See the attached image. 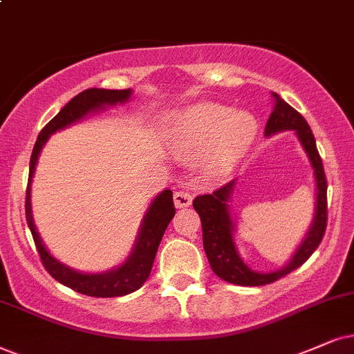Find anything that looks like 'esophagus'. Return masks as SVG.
I'll use <instances>...</instances> for the list:
<instances>
[{
	"instance_id": "obj_1",
	"label": "esophagus",
	"mask_w": 354,
	"mask_h": 354,
	"mask_svg": "<svg viewBox=\"0 0 354 354\" xmlns=\"http://www.w3.org/2000/svg\"><path fill=\"white\" fill-rule=\"evenodd\" d=\"M173 198H174V205H176V207H180V209L189 207L191 203H192V194H191V192H187V191H176V192H174Z\"/></svg>"
}]
</instances>
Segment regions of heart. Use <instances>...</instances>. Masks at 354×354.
<instances>
[{
    "label": "heart",
    "instance_id": "1",
    "mask_svg": "<svg viewBox=\"0 0 354 354\" xmlns=\"http://www.w3.org/2000/svg\"><path fill=\"white\" fill-rule=\"evenodd\" d=\"M254 132L257 124L252 115L236 114L225 106L203 104L176 119L171 145L183 158H194L214 148V167L223 168L247 150Z\"/></svg>",
    "mask_w": 354,
    "mask_h": 354
}]
</instances>
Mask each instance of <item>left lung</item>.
I'll return each mask as SVG.
<instances>
[{
    "mask_svg": "<svg viewBox=\"0 0 354 354\" xmlns=\"http://www.w3.org/2000/svg\"><path fill=\"white\" fill-rule=\"evenodd\" d=\"M274 96V111H272L270 119L266 122L265 133L281 132V131H296L299 140L307 151L308 158H310L312 168H314L315 181H317V210L314 223H312L310 230L302 241L301 248L294 254L290 263L283 270L268 272H254L241 261L239 253H236L234 243V222L230 218L229 212V196L234 187V181L227 183L212 191L210 194L198 196L192 201V207L199 214L201 223H203V243L204 252L207 254L209 265L212 271L218 277H222L227 283L236 286H265L271 284L281 277L289 274L299 266L310 258V254L315 252L317 247L320 245L326 230V178L324 171V163L319 155L315 145V137L308 127L307 120L302 118L301 113H297L292 106H289L284 100H281L279 95Z\"/></svg>",
    "mask_w": 354,
    "mask_h": 354,
    "instance_id": "obj_1",
    "label": "left lung"
}]
</instances>
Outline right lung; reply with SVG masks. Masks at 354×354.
Returning a JSON list of instances; mask_svg holds the SVG:
<instances>
[{"label":"right lung","instance_id":"1","mask_svg":"<svg viewBox=\"0 0 354 354\" xmlns=\"http://www.w3.org/2000/svg\"><path fill=\"white\" fill-rule=\"evenodd\" d=\"M129 96H131V89H84V91L75 96L40 131L37 140H35L32 155H30L29 181L28 189H26V221H28L30 234H32L39 258L53 279H57L58 283L66 286V288L77 290L80 294H84V296L119 297L142 288L147 277L150 276L156 250L160 247V241H162L165 230H167L168 223L171 222L174 212H176L173 203V192L169 189L163 191L153 201V204L150 205L149 212H147L144 218V223H142L140 235H138L136 248H133L132 254L122 266H119L118 270H113L109 272H102V274H83V272L73 271L65 265H62V263H58L55 258L50 257V253L42 245V240H40L39 234L35 232L32 214H30V180H32L34 168L35 163H37L40 150H42L44 144L47 142L48 136H52L58 129H64L66 125L77 122L83 115H86L89 111H95L104 104L124 102L129 100Z\"/></svg>","mask_w":354,"mask_h":354}]
</instances>
